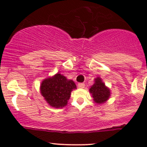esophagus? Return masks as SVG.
<instances>
[{
    "instance_id": "obj_1",
    "label": "esophagus",
    "mask_w": 147,
    "mask_h": 147,
    "mask_svg": "<svg viewBox=\"0 0 147 147\" xmlns=\"http://www.w3.org/2000/svg\"><path fill=\"white\" fill-rule=\"evenodd\" d=\"M78 87H79V88H84V83H78Z\"/></svg>"
}]
</instances>
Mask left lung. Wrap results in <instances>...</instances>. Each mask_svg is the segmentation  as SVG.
<instances>
[{
  "mask_svg": "<svg viewBox=\"0 0 147 147\" xmlns=\"http://www.w3.org/2000/svg\"><path fill=\"white\" fill-rule=\"evenodd\" d=\"M90 92L92 95L93 100L97 104L105 103L110 96V90L105 86L100 78L94 80V83L90 89Z\"/></svg>",
  "mask_w": 147,
  "mask_h": 147,
  "instance_id": "obj_1",
  "label": "left lung"
}]
</instances>
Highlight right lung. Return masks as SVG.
Here are the masks:
<instances>
[{
    "label": "right lung",
    "instance_id": "add662e5",
    "mask_svg": "<svg viewBox=\"0 0 147 147\" xmlns=\"http://www.w3.org/2000/svg\"><path fill=\"white\" fill-rule=\"evenodd\" d=\"M77 89L76 84L60 73L42 81L40 92L46 102L55 108H63L67 105L71 92Z\"/></svg>",
    "mask_w": 147,
    "mask_h": 147
}]
</instances>
